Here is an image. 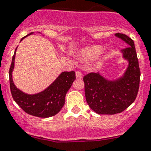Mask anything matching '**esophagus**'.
Listing matches in <instances>:
<instances>
[{
  "mask_svg": "<svg viewBox=\"0 0 151 151\" xmlns=\"http://www.w3.org/2000/svg\"><path fill=\"white\" fill-rule=\"evenodd\" d=\"M76 78H78V79H81L83 78V75H82V73L81 71H77L76 72Z\"/></svg>",
  "mask_w": 151,
  "mask_h": 151,
  "instance_id": "esophagus-1",
  "label": "esophagus"
}]
</instances>
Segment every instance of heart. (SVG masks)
<instances>
[{"mask_svg": "<svg viewBox=\"0 0 151 151\" xmlns=\"http://www.w3.org/2000/svg\"><path fill=\"white\" fill-rule=\"evenodd\" d=\"M102 47L101 46H93L84 49L80 53V58L84 62H91L96 60L101 54Z\"/></svg>", "mask_w": 151, "mask_h": 151, "instance_id": "1", "label": "heart"}]
</instances>
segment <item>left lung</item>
<instances>
[{
	"instance_id": "left-lung-1",
	"label": "left lung",
	"mask_w": 151,
	"mask_h": 151,
	"mask_svg": "<svg viewBox=\"0 0 151 151\" xmlns=\"http://www.w3.org/2000/svg\"><path fill=\"white\" fill-rule=\"evenodd\" d=\"M115 35L129 45L122 50V57L129 63L123 75L109 81L99 73H90L83 78L87 103L100 115L123 111L135 101L139 90L140 70L134 42L125 34L116 33Z\"/></svg>"
}]
</instances>
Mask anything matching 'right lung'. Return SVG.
I'll use <instances>...</instances> for the list:
<instances>
[{"instance_id":"1","label":"right lung","mask_w":151,"mask_h":151,"mask_svg":"<svg viewBox=\"0 0 151 151\" xmlns=\"http://www.w3.org/2000/svg\"><path fill=\"white\" fill-rule=\"evenodd\" d=\"M32 34V32L28 35ZM26 35V36H28ZM23 37L21 41L25 38ZM18 48V47H17ZM15 52L12 57L9 70L10 89L14 101L26 113L40 118H48L58 113L65 103V96L76 79L75 72H63L46 89L37 94L24 93L14 85L12 80V71L14 67Z\"/></svg>"}]
</instances>
